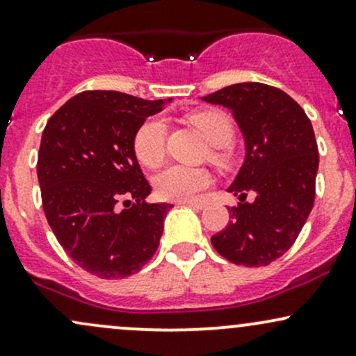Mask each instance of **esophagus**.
Wrapping results in <instances>:
<instances>
[{"instance_id":"34e87169","label":"esophagus","mask_w":356,"mask_h":356,"mask_svg":"<svg viewBox=\"0 0 356 356\" xmlns=\"http://www.w3.org/2000/svg\"><path fill=\"white\" fill-rule=\"evenodd\" d=\"M179 205H190V207H193V209H204L205 207V202H202V200H185V202H178Z\"/></svg>"}]
</instances>
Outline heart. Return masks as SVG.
<instances>
[{
  "label": "heart",
  "mask_w": 356,
  "mask_h": 356,
  "mask_svg": "<svg viewBox=\"0 0 356 356\" xmlns=\"http://www.w3.org/2000/svg\"><path fill=\"white\" fill-rule=\"evenodd\" d=\"M190 122L202 132L205 140L213 147H224L234 137V127L227 113L219 110H204L190 115ZM164 143H166V125L161 118H149L139 127L134 140L137 159L144 166H158L163 161ZM219 159L220 156L216 154ZM210 185V175L202 168L171 164L164 168L154 179L156 192L164 200L185 202L192 200L202 190Z\"/></svg>",
  "instance_id": "b5f03b06"
}]
</instances>
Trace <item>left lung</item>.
<instances>
[{"mask_svg": "<svg viewBox=\"0 0 356 356\" xmlns=\"http://www.w3.org/2000/svg\"><path fill=\"white\" fill-rule=\"evenodd\" d=\"M202 100L231 110L246 149L227 188L241 202L229 207L231 222L212 246L236 265H270L296 243L314 205L319 154L311 120L285 91L263 83L225 86Z\"/></svg>", "mask_w": 356, "mask_h": 356, "instance_id": "8db88e82", "label": "left lung"}]
</instances>
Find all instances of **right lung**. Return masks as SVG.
<instances>
[{"label": "right lung", "mask_w": 356, "mask_h": 356, "mask_svg": "<svg viewBox=\"0 0 356 356\" xmlns=\"http://www.w3.org/2000/svg\"><path fill=\"white\" fill-rule=\"evenodd\" d=\"M168 102L83 91L42 132L37 177L45 217L64 251L88 273L125 278L158 250L173 205L146 202L151 186L134 140L146 118Z\"/></svg>", "instance_id": "add662e5"}]
</instances>
